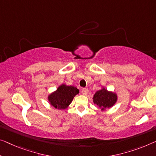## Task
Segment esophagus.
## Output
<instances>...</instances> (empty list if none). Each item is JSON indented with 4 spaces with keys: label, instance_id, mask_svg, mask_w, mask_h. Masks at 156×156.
I'll list each match as a JSON object with an SVG mask.
<instances>
[{
    "label": "esophagus",
    "instance_id": "34e87169",
    "mask_svg": "<svg viewBox=\"0 0 156 156\" xmlns=\"http://www.w3.org/2000/svg\"><path fill=\"white\" fill-rule=\"evenodd\" d=\"M81 92H82L83 95H86L87 94V90L85 89V88H83L82 91H81Z\"/></svg>",
    "mask_w": 156,
    "mask_h": 156
}]
</instances>
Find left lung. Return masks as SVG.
I'll use <instances>...</instances> for the list:
<instances>
[{"label": "left lung", "mask_w": 156, "mask_h": 156, "mask_svg": "<svg viewBox=\"0 0 156 156\" xmlns=\"http://www.w3.org/2000/svg\"><path fill=\"white\" fill-rule=\"evenodd\" d=\"M92 100L101 111H105L106 108H110L115 105L118 100V95L115 92L108 91L102 86L101 90L95 92Z\"/></svg>", "instance_id": "obj_1"}]
</instances>
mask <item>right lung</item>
<instances>
[{
	"instance_id": "1",
	"label": "right lung",
	"mask_w": 156,
	"mask_h": 156,
	"mask_svg": "<svg viewBox=\"0 0 156 156\" xmlns=\"http://www.w3.org/2000/svg\"><path fill=\"white\" fill-rule=\"evenodd\" d=\"M79 93V90L73 85L62 84L55 91L48 96L49 103L55 108L65 110L69 107L74 97Z\"/></svg>"
}]
</instances>
